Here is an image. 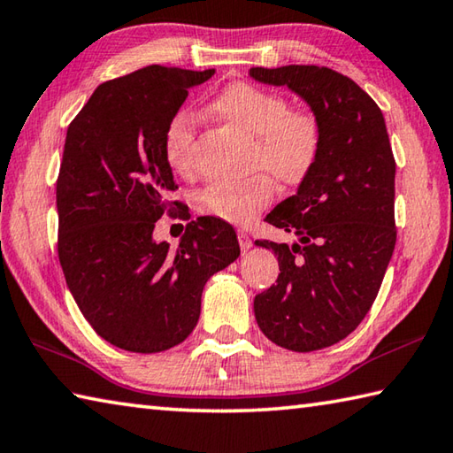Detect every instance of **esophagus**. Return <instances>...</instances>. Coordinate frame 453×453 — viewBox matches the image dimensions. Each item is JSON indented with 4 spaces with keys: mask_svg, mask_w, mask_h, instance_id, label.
Masks as SVG:
<instances>
[{
    "mask_svg": "<svg viewBox=\"0 0 453 453\" xmlns=\"http://www.w3.org/2000/svg\"><path fill=\"white\" fill-rule=\"evenodd\" d=\"M237 240H240V248L243 253L251 250V237L248 232H237Z\"/></svg>",
    "mask_w": 453,
    "mask_h": 453,
    "instance_id": "esophagus-1",
    "label": "esophagus"
}]
</instances>
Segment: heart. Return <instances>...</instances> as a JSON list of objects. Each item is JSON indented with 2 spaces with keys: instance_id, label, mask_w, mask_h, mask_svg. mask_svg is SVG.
I'll use <instances>...</instances> for the list:
<instances>
[{
  "instance_id": "1",
  "label": "heart",
  "mask_w": 453,
  "mask_h": 453,
  "mask_svg": "<svg viewBox=\"0 0 453 453\" xmlns=\"http://www.w3.org/2000/svg\"><path fill=\"white\" fill-rule=\"evenodd\" d=\"M210 111L229 125L255 136L253 162L265 168L285 188L305 180L323 148V125L311 111H295L275 90L250 83H232L211 98ZM196 117L190 111L172 114L164 128L162 148L168 166L178 174L192 172ZM273 198L269 176H253L240 182H211L196 198L202 213L229 224H250Z\"/></svg>"
}]
</instances>
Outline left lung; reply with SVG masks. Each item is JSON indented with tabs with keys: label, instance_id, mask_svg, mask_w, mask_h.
I'll list each match as a JSON object with an SVG mask.
<instances>
[{
	"label": "left lung",
	"instance_id": "left-lung-1",
	"mask_svg": "<svg viewBox=\"0 0 453 453\" xmlns=\"http://www.w3.org/2000/svg\"><path fill=\"white\" fill-rule=\"evenodd\" d=\"M250 75L289 87L323 125L315 168L265 218L297 242H255L277 255L281 271L277 285L255 297V320L283 349H326L366 317L396 245V162L386 122L372 98L333 69L287 65L251 67Z\"/></svg>",
	"mask_w": 453,
	"mask_h": 453
}]
</instances>
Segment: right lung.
Segmentation results:
<instances>
[{
	"mask_svg": "<svg viewBox=\"0 0 453 453\" xmlns=\"http://www.w3.org/2000/svg\"><path fill=\"white\" fill-rule=\"evenodd\" d=\"M213 73L150 65L106 81L67 128L57 251L83 317L119 349L152 355L182 342L205 281L240 257L235 229L211 216L190 221L176 250L152 237L178 188L164 128Z\"/></svg>",
	"mask_w": 453,
	"mask_h": 453,
	"instance_id": "obj_1",
	"label": "right lung"
}]
</instances>
